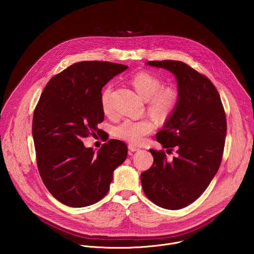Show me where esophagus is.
Instances as JSON below:
<instances>
[{
    "mask_svg": "<svg viewBox=\"0 0 254 254\" xmlns=\"http://www.w3.org/2000/svg\"><path fill=\"white\" fill-rule=\"evenodd\" d=\"M128 150H129V152L133 153V152L138 151L139 149H138V148H136V147H134V146H132V144H129V146H128Z\"/></svg>",
    "mask_w": 254,
    "mask_h": 254,
    "instance_id": "1",
    "label": "esophagus"
}]
</instances>
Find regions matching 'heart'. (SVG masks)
<instances>
[{
    "label": "heart",
    "instance_id": "heart-1",
    "mask_svg": "<svg viewBox=\"0 0 254 254\" xmlns=\"http://www.w3.org/2000/svg\"><path fill=\"white\" fill-rule=\"evenodd\" d=\"M130 84L147 103L148 114L158 123H166L175 113L180 101V93L177 88L172 86H163V80L153 73L141 71L130 78ZM112 87L107 85L103 88L100 95L102 112L107 115L112 111L111 105ZM152 121L129 120L127 119L114 127L113 133L116 137L128 141L133 144H140L146 136L154 130Z\"/></svg>",
    "mask_w": 254,
    "mask_h": 254
}]
</instances>
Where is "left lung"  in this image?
Segmentation results:
<instances>
[{"instance_id": "8db88e82", "label": "left lung", "mask_w": 254, "mask_h": 254, "mask_svg": "<svg viewBox=\"0 0 254 254\" xmlns=\"http://www.w3.org/2000/svg\"><path fill=\"white\" fill-rule=\"evenodd\" d=\"M176 76L180 101L174 115L157 132L164 149L177 150L168 162L164 151L150 150L153 166L140 174L146 196L156 205L182 209L197 200L218 171L227 124L220 95L213 83L184 62L149 61Z\"/></svg>"}]
</instances>
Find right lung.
<instances>
[{
  "mask_svg": "<svg viewBox=\"0 0 254 254\" xmlns=\"http://www.w3.org/2000/svg\"><path fill=\"white\" fill-rule=\"evenodd\" d=\"M127 66L82 61L53 76L33 116L32 134L39 174L51 195L64 205L86 207L110 190L114 171L127 159V144L110 139L98 152L83 137L95 134L103 122L102 87Z\"/></svg>",
  "mask_w": 254,
  "mask_h": 254,
  "instance_id": "add662e5",
  "label": "right lung"
}]
</instances>
